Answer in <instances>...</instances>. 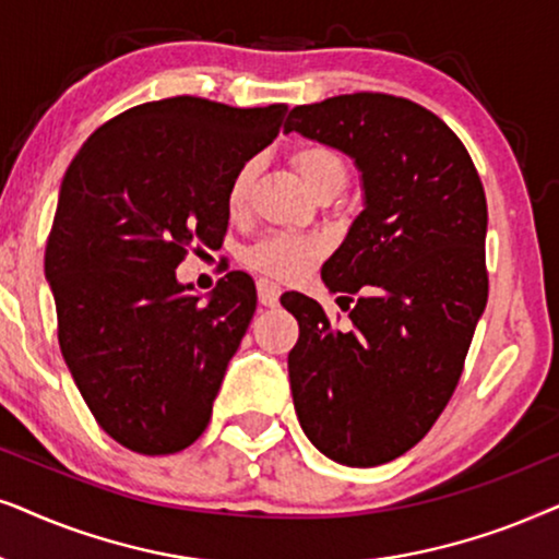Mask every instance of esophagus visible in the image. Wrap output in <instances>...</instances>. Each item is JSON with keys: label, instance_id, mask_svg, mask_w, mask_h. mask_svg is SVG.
<instances>
[{"label": "esophagus", "instance_id": "34e87169", "mask_svg": "<svg viewBox=\"0 0 559 559\" xmlns=\"http://www.w3.org/2000/svg\"><path fill=\"white\" fill-rule=\"evenodd\" d=\"M258 299L263 307H275L281 299V286L271 278H260L258 281Z\"/></svg>", "mask_w": 559, "mask_h": 559}]
</instances>
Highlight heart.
Returning <instances> with one entry per match:
<instances>
[{
  "label": "heart",
  "instance_id": "heart-1",
  "mask_svg": "<svg viewBox=\"0 0 559 559\" xmlns=\"http://www.w3.org/2000/svg\"><path fill=\"white\" fill-rule=\"evenodd\" d=\"M294 163L311 193L330 189V186L342 189L347 181L345 160H342L332 147L307 145L301 147V151H296ZM252 176H255V163L252 160L245 163V166L235 174L233 183H229V206H233V210L245 204ZM319 252H322V245L311 240V237L278 233L267 235L260 242L252 245V248L245 252V260H248L252 267L278 275V278H296V275H301L311 263H314Z\"/></svg>",
  "mask_w": 559,
  "mask_h": 559
}]
</instances>
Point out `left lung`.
Instances as JSON below:
<instances>
[{"label":"left lung","instance_id":"left-lung-1","mask_svg":"<svg viewBox=\"0 0 559 559\" xmlns=\"http://www.w3.org/2000/svg\"><path fill=\"white\" fill-rule=\"evenodd\" d=\"M284 132L345 153L362 191V212L322 265L332 294L366 292L353 326H332L309 296L281 299L299 322L288 353L296 416L334 463H391L448 406L486 311V193L455 132L401 96L301 104Z\"/></svg>","mask_w":559,"mask_h":559}]
</instances>
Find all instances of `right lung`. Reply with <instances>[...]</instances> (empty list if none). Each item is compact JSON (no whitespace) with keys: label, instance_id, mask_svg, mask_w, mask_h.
<instances>
[{"label":"right lung","instance_id":"obj_1","mask_svg":"<svg viewBox=\"0 0 559 559\" xmlns=\"http://www.w3.org/2000/svg\"><path fill=\"white\" fill-rule=\"evenodd\" d=\"M286 104L170 96L102 124L66 170L46 248L58 342L94 419L140 455L199 440L255 314V284H181L186 248L227 233L229 183L273 143Z\"/></svg>","mask_w":559,"mask_h":559}]
</instances>
